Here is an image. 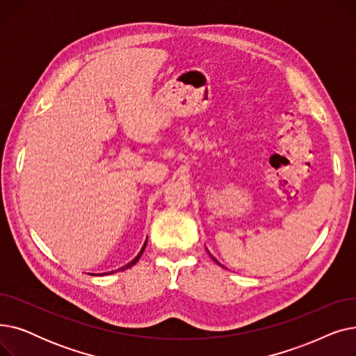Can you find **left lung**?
<instances>
[{
	"mask_svg": "<svg viewBox=\"0 0 356 356\" xmlns=\"http://www.w3.org/2000/svg\"><path fill=\"white\" fill-rule=\"evenodd\" d=\"M213 261H215V263H218V261H216V259H215V258H213ZM218 264H219V263H218Z\"/></svg>",
	"mask_w": 356,
	"mask_h": 356,
	"instance_id": "8db88e82",
	"label": "left lung"
}]
</instances>
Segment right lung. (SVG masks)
<instances>
[{"label":"right lung","mask_w":356,"mask_h":356,"mask_svg":"<svg viewBox=\"0 0 356 356\" xmlns=\"http://www.w3.org/2000/svg\"><path fill=\"white\" fill-rule=\"evenodd\" d=\"M145 245H147V241H145V244H144V247L141 248V251L138 252V255L133 259V261H131V263H128L127 266H124V267H121L120 270H117V271H124V270H127V268H129V267H133L136 263H137V261L141 258V255H143V252H144V248H145ZM112 273H115V271H112Z\"/></svg>","instance_id":"1"}]
</instances>
